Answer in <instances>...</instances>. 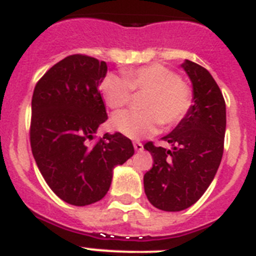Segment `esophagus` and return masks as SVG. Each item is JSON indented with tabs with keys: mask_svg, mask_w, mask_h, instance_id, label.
<instances>
[{
	"mask_svg": "<svg viewBox=\"0 0 256 256\" xmlns=\"http://www.w3.org/2000/svg\"><path fill=\"white\" fill-rule=\"evenodd\" d=\"M133 146H134V150L137 152H140L142 150H144V144H140V142H137V140H136V142H133Z\"/></svg>",
	"mask_w": 256,
	"mask_h": 256,
	"instance_id": "obj_1",
	"label": "esophagus"
}]
</instances>
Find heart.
I'll list each match as a JSON object with an SVG mask.
<instances>
[{
  "label": "heart",
  "instance_id": "b5f03b06",
  "mask_svg": "<svg viewBox=\"0 0 256 256\" xmlns=\"http://www.w3.org/2000/svg\"><path fill=\"white\" fill-rule=\"evenodd\" d=\"M110 109L130 104L132 91L146 94L142 112H120L112 116V128L132 140L154 134L160 123L174 126L186 116L193 105V91L179 74L162 64H148L126 72L124 77L108 74L100 86Z\"/></svg>",
  "mask_w": 256,
  "mask_h": 256
}]
</instances>
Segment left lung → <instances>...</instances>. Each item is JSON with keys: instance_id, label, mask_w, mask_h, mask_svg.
I'll return each mask as SVG.
<instances>
[{"instance_id": "obj_1", "label": "left lung", "mask_w": 256, "mask_h": 256, "mask_svg": "<svg viewBox=\"0 0 256 256\" xmlns=\"http://www.w3.org/2000/svg\"><path fill=\"white\" fill-rule=\"evenodd\" d=\"M182 67L193 84L190 110L162 137L171 150L147 142L154 166L144 176V193L154 207L179 212L193 206L212 182L224 154L226 104L212 74L185 60Z\"/></svg>"}]
</instances>
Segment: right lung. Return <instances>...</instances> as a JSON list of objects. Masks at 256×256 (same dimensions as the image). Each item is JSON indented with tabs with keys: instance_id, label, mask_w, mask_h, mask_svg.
I'll return each mask as SVG.
<instances>
[{
	"instance_id": "1",
	"label": "right lung",
	"mask_w": 256,
	"mask_h": 256,
	"mask_svg": "<svg viewBox=\"0 0 256 256\" xmlns=\"http://www.w3.org/2000/svg\"><path fill=\"white\" fill-rule=\"evenodd\" d=\"M106 72L104 60L68 56L44 74L32 94V156L49 188L72 206L104 198L114 168L134 154L132 140L119 132L91 144L108 119L99 91Z\"/></svg>"
}]
</instances>
